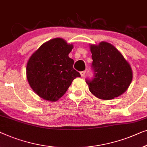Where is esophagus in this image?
<instances>
[{
  "mask_svg": "<svg viewBox=\"0 0 147 147\" xmlns=\"http://www.w3.org/2000/svg\"><path fill=\"white\" fill-rule=\"evenodd\" d=\"M80 73V75H81V76H84V74H85V73H86V71H81Z\"/></svg>",
  "mask_w": 147,
  "mask_h": 147,
  "instance_id": "34e87169",
  "label": "esophagus"
}]
</instances>
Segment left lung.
Listing matches in <instances>:
<instances>
[{"instance_id": "left-lung-1", "label": "left lung", "mask_w": 147, "mask_h": 147, "mask_svg": "<svg viewBox=\"0 0 147 147\" xmlns=\"http://www.w3.org/2000/svg\"><path fill=\"white\" fill-rule=\"evenodd\" d=\"M93 77L86 78L90 91L97 98L110 100L121 95L133 79L131 66L110 43L90 45Z\"/></svg>"}]
</instances>
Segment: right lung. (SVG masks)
Instances as JSON below:
<instances>
[{
	"instance_id": "obj_1",
	"label": "right lung",
	"mask_w": 147,
	"mask_h": 147,
	"mask_svg": "<svg viewBox=\"0 0 147 147\" xmlns=\"http://www.w3.org/2000/svg\"><path fill=\"white\" fill-rule=\"evenodd\" d=\"M73 47L63 38H54L41 45L28 60V82L32 90L45 100H59L74 78L80 76L73 69L74 61L69 57Z\"/></svg>"
}]
</instances>
